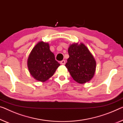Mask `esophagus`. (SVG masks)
<instances>
[{"mask_svg": "<svg viewBox=\"0 0 123 123\" xmlns=\"http://www.w3.org/2000/svg\"><path fill=\"white\" fill-rule=\"evenodd\" d=\"M60 63H61L62 65H64L65 64V60H63L62 61L60 62Z\"/></svg>", "mask_w": 123, "mask_h": 123, "instance_id": "34e87169", "label": "esophagus"}]
</instances>
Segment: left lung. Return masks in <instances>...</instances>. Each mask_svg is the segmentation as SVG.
Returning a JSON list of instances; mask_svg holds the SVG:
<instances>
[{
    "label": "left lung",
    "mask_w": 123,
    "mask_h": 123,
    "mask_svg": "<svg viewBox=\"0 0 123 123\" xmlns=\"http://www.w3.org/2000/svg\"><path fill=\"white\" fill-rule=\"evenodd\" d=\"M69 58L65 67L74 80L79 84L90 81L94 75L96 62L92 54L83 43H75L68 48Z\"/></svg>",
    "instance_id": "obj_1"
}]
</instances>
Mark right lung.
Instances as JSON below:
<instances>
[{
	"instance_id": "add662e5",
	"label": "right lung",
	"mask_w": 123,
	"mask_h": 123,
	"mask_svg": "<svg viewBox=\"0 0 123 123\" xmlns=\"http://www.w3.org/2000/svg\"><path fill=\"white\" fill-rule=\"evenodd\" d=\"M27 66L34 79L44 82L53 75L60 64L55 60L48 43L42 41L31 50L28 58Z\"/></svg>"
}]
</instances>
